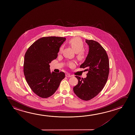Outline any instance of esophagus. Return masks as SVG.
Returning <instances> with one entry per match:
<instances>
[{
  "mask_svg": "<svg viewBox=\"0 0 135 135\" xmlns=\"http://www.w3.org/2000/svg\"><path fill=\"white\" fill-rule=\"evenodd\" d=\"M65 76L67 77H71L72 76H71V75H70V74H69V73H67V74H65Z\"/></svg>",
  "mask_w": 135,
  "mask_h": 135,
  "instance_id": "34e87169",
  "label": "esophagus"
}]
</instances>
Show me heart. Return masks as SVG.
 <instances>
[{"instance_id": "1", "label": "heart", "mask_w": 135, "mask_h": 135, "mask_svg": "<svg viewBox=\"0 0 135 135\" xmlns=\"http://www.w3.org/2000/svg\"><path fill=\"white\" fill-rule=\"evenodd\" d=\"M69 44L77 54V57L79 60H83L86 57V53L84 49V44L81 39L80 38H73L69 41ZM63 46H61L59 49V53L62 52ZM74 64L73 62H70L68 64L69 66H72Z\"/></svg>"}]
</instances>
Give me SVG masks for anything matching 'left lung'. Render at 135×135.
<instances>
[{
  "instance_id": "left-lung-1",
  "label": "left lung",
  "mask_w": 135,
  "mask_h": 135,
  "mask_svg": "<svg viewBox=\"0 0 135 135\" xmlns=\"http://www.w3.org/2000/svg\"><path fill=\"white\" fill-rule=\"evenodd\" d=\"M89 52L86 60L80 68L89 71L86 78L75 76L78 83L74 86L73 91L78 97L89 101L95 97L102 90L108 78L109 62L105 49L98 42L86 40Z\"/></svg>"
}]
</instances>
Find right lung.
I'll return each instance as SVG.
<instances>
[{"mask_svg":"<svg viewBox=\"0 0 135 135\" xmlns=\"http://www.w3.org/2000/svg\"><path fill=\"white\" fill-rule=\"evenodd\" d=\"M66 38L43 37L34 42L25 54L23 73L33 92L38 97L47 98L57 89L65 78L64 72L52 73L49 63L57 57L59 48Z\"/></svg>","mask_w":135,"mask_h":135,"instance_id":"right-lung-1","label":"right lung"}]
</instances>
